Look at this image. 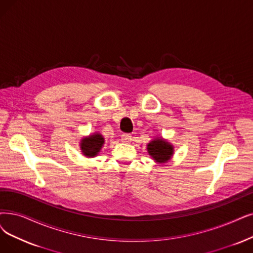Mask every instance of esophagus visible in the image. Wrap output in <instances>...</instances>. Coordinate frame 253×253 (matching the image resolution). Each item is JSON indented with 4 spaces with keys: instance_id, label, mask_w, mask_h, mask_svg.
<instances>
[{
    "instance_id": "1",
    "label": "esophagus",
    "mask_w": 253,
    "mask_h": 253,
    "mask_svg": "<svg viewBox=\"0 0 253 253\" xmlns=\"http://www.w3.org/2000/svg\"><path fill=\"white\" fill-rule=\"evenodd\" d=\"M121 141H123V142L128 143V142H130V141H132V136H130L129 134H123V135H121Z\"/></svg>"
}]
</instances>
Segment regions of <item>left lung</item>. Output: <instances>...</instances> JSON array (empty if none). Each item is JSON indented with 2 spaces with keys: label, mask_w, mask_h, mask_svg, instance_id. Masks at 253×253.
<instances>
[{
  "label": "left lung",
  "mask_w": 253,
  "mask_h": 253,
  "mask_svg": "<svg viewBox=\"0 0 253 253\" xmlns=\"http://www.w3.org/2000/svg\"><path fill=\"white\" fill-rule=\"evenodd\" d=\"M147 151L157 163H166L173 155V145L163 138H156L147 144Z\"/></svg>",
  "instance_id": "left-lung-1"
}]
</instances>
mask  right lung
Wrapping results in <instances>:
<instances>
[{
	"instance_id": "right-lung-1",
	"label": "right lung",
	"mask_w": 253,
	"mask_h": 253,
	"mask_svg": "<svg viewBox=\"0 0 253 253\" xmlns=\"http://www.w3.org/2000/svg\"><path fill=\"white\" fill-rule=\"evenodd\" d=\"M104 143H105L104 137L99 133H94L92 135H89L88 137L82 138L80 143V147L85 157L93 158L97 156L100 149H102Z\"/></svg>"
}]
</instances>
